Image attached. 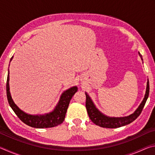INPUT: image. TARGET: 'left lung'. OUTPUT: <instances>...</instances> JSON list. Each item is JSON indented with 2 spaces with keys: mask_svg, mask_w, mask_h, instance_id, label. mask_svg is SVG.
I'll return each mask as SVG.
<instances>
[{
  "mask_svg": "<svg viewBox=\"0 0 155 155\" xmlns=\"http://www.w3.org/2000/svg\"><path fill=\"white\" fill-rule=\"evenodd\" d=\"M139 55L141 57V60L143 61L142 56L139 52ZM149 81L148 79L147 81V85H146V94L144 96V98L143 101H141V104L139 105L137 109L128 116L124 117H110L108 115H104L103 114L101 111L97 109L95 104H94L92 100L88 95L87 92H85L86 96V102H85V106L86 109H87V111L89 117H90V120L92 121L94 124L99 126L103 128H118L120 127H123V126L127 125L130 124L132 122L137 118V117L140 115L141 111L143 108L145 103L148 98L149 95Z\"/></svg>",
  "mask_w": 155,
  "mask_h": 155,
  "instance_id": "8db88e82",
  "label": "left lung"
}]
</instances>
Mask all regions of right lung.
Wrapping results in <instances>:
<instances>
[{"label": "right lung", "instance_id": "1", "mask_svg": "<svg viewBox=\"0 0 155 155\" xmlns=\"http://www.w3.org/2000/svg\"><path fill=\"white\" fill-rule=\"evenodd\" d=\"M13 56L10 62L12 61ZM9 70L8 69V75H7V96L8 103L10 107H12L13 111L17 115V116L25 124L31 127L37 128H51L54 127L59 124H61L65 119V114H66L68 105H69L70 101L74 94L77 92L78 87L77 86H73L64 91L60 96L59 101L54 109L52 111L45 114H37L31 115L28 114L21 110L13 101L11 93L9 91Z\"/></svg>", "mask_w": 155, "mask_h": 155}]
</instances>
